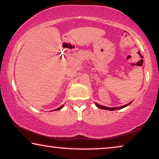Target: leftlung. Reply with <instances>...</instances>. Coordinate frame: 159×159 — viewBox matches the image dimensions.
<instances>
[{
  "mask_svg": "<svg viewBox=\"0 0 159 159\" xmlns=\"http://www.w3.org/2000/svg\"><path fill=\"white\" fill-rule=\"evenodd\" d=\"M132 103V102H130V103H128L127 104H125V105L121 106V107H104V106H102V105H99L98 103H95V105L98 107L99 109H106V110H109V111H114V110H116V109H123L125 107H128V105H130V104Z\"/></svg>",
  "mask_w": 159,
  "mask_h": 159,
  "instance_id": "8db88e82",
  "label": "left lung"
}]
</instances>
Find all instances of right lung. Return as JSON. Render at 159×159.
Instances as JSON below:
<instances>
[{
    "label": "right lung",
    "mask_w": 159,
    "mask_h": 159,
    "mask_svg": "<svg viewBox=\"0 0 159 159\" xmlns=\"http://www.w3.org/2000/svg\"><path fill=\"white\" fill-rule=\"evenodd\" d=\"M64 107V105H62V106H61L60 107H59V108H57V109H55V110H53V111H57V110H60V109H61V108H62V107Z\"/></svg>",
    "instance_id": "right-lung-1"
}]
</instances>
